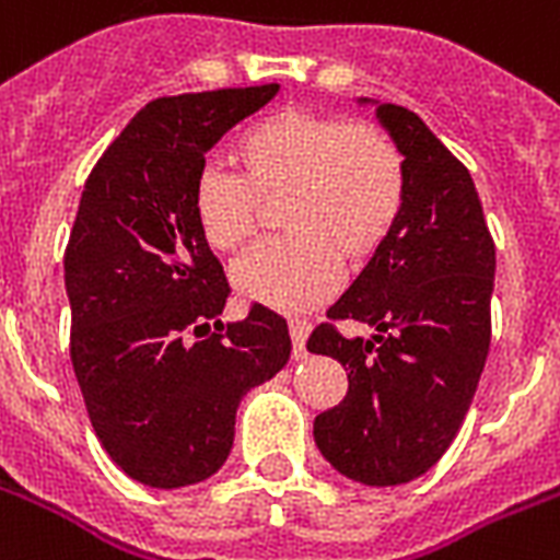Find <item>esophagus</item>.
Returning <instances> with one entry per match:
<instances>
[{
    "label": "esophagus",
    "mask_w": 560,
    "mask_h": 560,
    "mask_svg": "<svg viewBox=\"0 0 560 560\" xmlns=\"http://www.w3.org/2000/svg\"><path fill=\"white\" fill-rule=\"evenodd\" d=\"M311 336V322L307 319H290V339H293V359H304L307 351H304V342Z\"/></svg>",
    "instance_id": "1"
}]
</instances>
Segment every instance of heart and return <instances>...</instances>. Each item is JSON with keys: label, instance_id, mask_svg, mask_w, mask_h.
<instances>
[{"label": "heart", "instance_id": "heart-1", "mask_svg": "<svg viewBox=\"0 0 560 560\" xmlns=\"http://www.w3.org/2000/svg\"><path fill=\"white\" fill-rule=\"evenodd\" d=\"M238 175L207 170L195 184L198 230L218 253H247L270 209L290 238L235 267V290L279 311H307L334 293L342 258L362 265L406 207V161L374 122L284 108L233 143Z\"/></svg>", "mask_w": 560, "mask_h": 560}]
</instances>
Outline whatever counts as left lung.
<instances>
[{
  "label": "left lung",
  "mask_w": 560,
  "mask_h": 560,
  "mask_svg": "<svg viewBox=\"0 0 560 560\" xmlns=\"http://www.w3.org/2000/svg\"><path fill=\"white\" fill-rule=\"evenodd\" d=\"M376 117L406 161L394 233L307 339L348 371V394L313 422L339 475L399 486L425 475L457 438L492 342L494 241L469 170L420 117L394 103ZM371 324L345 340L334 320Z\"/></svg>",
  "instance_id": "left-lung-1"
}]
</instances>
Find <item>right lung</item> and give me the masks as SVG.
I'll return each instance as SVG.
<instances>
[{
	"instance_id": "obj_1",
	"label": "right lung",
	"mask_w": 560,
	"mask_h": 560,
	"mask_svg": "<svg viewBox=\"0 0 560 560\" xmlns=\"http://www.w3.org/2000/svg\"><path fill=\"white\" fill-rule=\"evenodd\" d=\"M279 83L158 97L85 180L66 247L71 365L94 434L131 480L180 489L230 457L249 388L288 365V322L253 304L224 325V267L192 195L207 152Z\"/></svg>"
}]
</instances>
